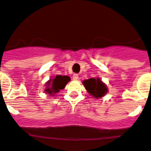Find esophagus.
<instances>
[{
  "instance_id": "esophagus-1",
  "label": "esophagus",
  "mask_w": 151,
  "mask_h": 151,
  "mask_svg": "<svg viewBox=\"0 0 151 151\" xmlns=\"http://www.w3.org/2000/svg\"><path fill=\"white\" fill-rule=\"evenodd\" d=\"M78 78H79V75L78 74H73V79L74 81L78 80Z\"/></svg>"
}]
</instances>
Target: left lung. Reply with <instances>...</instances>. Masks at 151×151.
<instances>
[{
  "mask_svg": "<svg viewBox=\"0 0 151 151\" xmlns=\"http://www.w3.org/2000/svg\"><path fill=\"white\" fill-rule=\"evenodd\" d=\"M82 84L89 95L96 99L102 98L108 92L106 85L99 78H89L83 81Z\"/></svg>",
  "mask_w": 151,
  "mask_h": 151,
  "instance_id": "obj_1",
  "label": "left lung"
}]
</instances>
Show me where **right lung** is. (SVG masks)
<instances>
[{
  "instance_id": "right-lung-1",
  "label": "right lung",
  "mask_w": 151,
  "mask_h": 151,
  "mask_svg": "<svg viewBox=\"0 0 151 151\" xmlns=\"http://www.w3.org/2000/svg\"><path fill=\"white\" fill-rule=\"evenodd\" d=\"M70 81V78L69 76L56 75L55 77L51 78L45 85V92L47 95L54 96L60 90L63 89L66 87V84Z\"/></svg>"
}]
</instances>
